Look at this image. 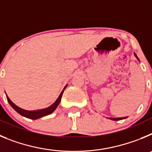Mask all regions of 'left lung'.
<instances>
[{"mask_svg": "<svg viewBox=\"0 0 152 152\" xmlns=\"http://www.w3.org/2000/svg\"><path fill=\"white\" fill-rule=\"evenodd\" d=\"M134 55H135V57H136V58H137V59H138V60H139V58L137 57L136 54H135V53H134ZM126 118H127V116H126V117H121V118H109V119H112V120H114V121H117V120H121V119H126Z\"/></svg>", "mask_w": 152, "mask_h": 152, "instance_id": "8db88e82", "label": "left lung"}]
</instances>
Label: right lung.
<instances>
[{
	"label": "right lung",
	"mask_w": 152,
	"mask_h": 152,
	"mask_svg": "<svg viewBox=\"0 0 152 152\" xmlns=\"http://www.w3.org/2000/svg\"><path fill=\"white\" fill-rule=\"evenodd\" d=\"M67 86L68 85H66L64 87L63 91H61V94H60L59 96L58 97V99L56 100V102H55L54 103H52L50 107H47V108L45 109H42V110H23V109L20 108V107H17V105H15V104L10 100V98L8 97L7 96V99L8 103H10V105L14 109V110L17 111L19 114H20L21 116L28 118V119H39V118L41 117H43V116H47V115H49V114H51L52 113H53L56 110V109L57 108L58 106L59 105L61 96H62L63 94V92H64V89L67 88Z\"/></svg>",
	"instance_id": "1"
}]
</instances>
